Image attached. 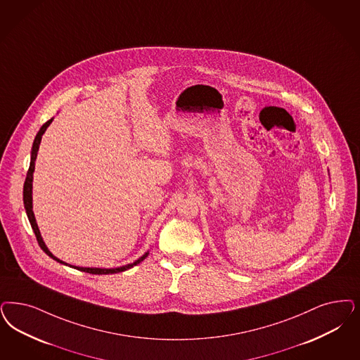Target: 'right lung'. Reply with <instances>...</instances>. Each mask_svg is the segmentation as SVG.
<instances>
[{
    "label": "right lung",
    "mask_w": 360,
    "mask_h": 360,
    "mask_svg": "<svg viewBox=\"0 0 360 360\" xmlns=\"http://www.w3.org/2000/svg\"><path fill=\"white\" fill-rule=\"evenodd\" d=\"M51 121H53V118L49 120L48 122H45V124H42L41 129H39V131L37 133V136L34 138L33 148H32V155H30V166H29V170H27V174H26L25 184H24V205H25L26 215H27L29 222L32 224V229H33V231H34V234H36L39 248H42V250L49 255L50 258H53L54 261L60 262V263L66 264V266H70V267H75L77 270L84 271V273L96 274V275H106V274L122 273V271H126V270L134 267V266H136L138 263H141V262L143 261V259L149 255V251L145 252V254H143L141 258H138L136 262L129 263V264H124L122 267H115V269H97V267H77V266L68 264V263H65V262L61 261V259H58L57 257H54V255L50 252L49 248H46L45 242H44V239H42V236H41V233H39V229H38L37 222H36V218H34V212H33V198H32V193H33L32 188H33V185H32V182H33V173H34V166H36V158H37L39 143H41V139H42L44 133L46 131L48 126L51 124Z\"/></svg>",
    "instance_id": "right-lung-1"
}]
</instances>
